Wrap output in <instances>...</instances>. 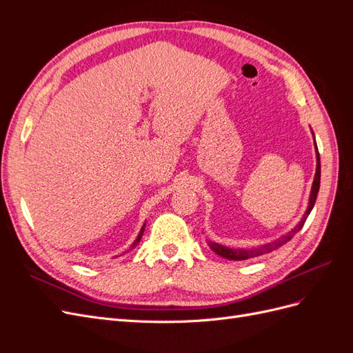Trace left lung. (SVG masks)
Segmentation results:
<instances>
[{
	"label": "left lung",
	"mask_w": 353,
	"mask_h": 353,
	"mask_svg": "<svg viewBox=\"0 0 353 353\" xmlns=\"http://www.w3.org/2000/svg\"><path fill=\"white\" fill-rule=\"evenodd\" d=\"M315 148H316V172H315L314 184H312V190H311V197H309V205H307V209L305 212L302 221L299 222L297 225L290 232H287L285 236L280 237L279 240H275V241L268 243V244L259 245V248H254V249H230V248H225V245H222V244L209 241L210 249L215 252L216 254L222 256V258H225V259H230V261H245V259L258 258V256H262L265 253H270L272 250H276L279 248H281L283 244H285L288 240H292L294 237V234L302 230L307 215H309V213H311V210H312V208L315 205L316 194H318V191H319V181H321V163H319V153H318L316 143H315Z\"/></svg>",
	"instance_id": "left-lung-1"
}]
</instances>
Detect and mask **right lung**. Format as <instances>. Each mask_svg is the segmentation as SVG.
I'll return each mask as SVG.
<instances>
[{
    "label": "right lung",
    "mask_w": 353,
    "mask_h": 353,
    "mask_svg": "<svg viewBox=\"0 0 353 353\" xmlns=\"http://www.w3.org/2000/svg\"><path fill=\"white\" fill-rule=\"evenodd\" d=\"M144 227H145V223L143 225V228H141V231H140V234H138V237H137V240L134 241V244H132V248H135V245L140 243V240H141V237H143V232H144Z\"/></svg>",
    "instance_id": "add662e5"
}]
</instances>
